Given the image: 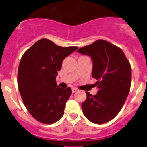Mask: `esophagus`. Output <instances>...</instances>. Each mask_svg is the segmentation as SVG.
I'll return each mask as SVG.
<instances>
[{
    "instance_id": "esophagus-1",
    "label": "esophagus",
    "mask_w": 147,
    "mask_h": 147,
    "mask_svg": "<svg viewBox=\"0 0 147 147\" xmlns=\"http://www.w3.org/2000/svg\"><path fill=\"white\" fill-rule=\"evenodd\" d=\"M76 91H78V89L76 88H72V92L73 93H76Z\"/></svg>"
}]
</instances>
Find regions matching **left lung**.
Masks as SVG:
<instances>
[{
    "label": "left lung",
    "instance_id": "left-lung-1",
    "mask_svg": "<svg viewBox=\"0 0 147 147\" xmlns=\"http://www.w3.org/2000/svg\"><path fill=\"white\" fill-rule=\"evenodd\" d=\"M79 53L93 61L92 76L97 80L96 95L86 92L83 114L93 123L102 124L117 115L129 93L132 71L123 51L106 40H98L80 48Z\"/></svg>",
    "mask_w": 147,
    "mask_h": 147
}]
</instances>
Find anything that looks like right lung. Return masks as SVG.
I'll return each mask as SVG.
<instances>
[{"mask_svg":"<svg viewBox=\"0 0 147 147\" xmlns=\"http://www.w3.org/2000/svg\"><path fill=\"white\" fill-rule=\"evenodd\" d=\"M77 49L41 39L23 54L18 67V89L26 109L38 121L51 124L63 116L72 90L57 86L56 76L63 59Z\"/></svg>","mask_w":147,"mask_h":147,"instance_id":"obj_1","label":"right lung"}]
</instances>
